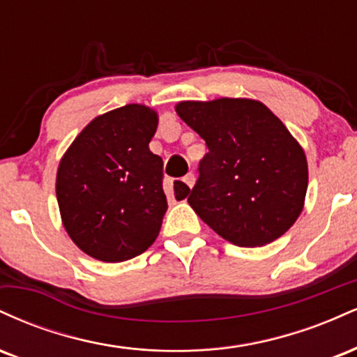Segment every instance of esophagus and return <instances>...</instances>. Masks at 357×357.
<instances>
[{"instance_id":"obj_1","label":"esophagus","mask_w":357,"mask_h":357,"mask_svg":"<svg viewBox=\"0 0 357 357\" xmlns=\"http://www.w3.org/2000/svg\"><path fill=\"white\" fill-rule=\"evenodd\" d=\"M183 181L186 183L188 186H190V188H192V186H195V174H191V173H190V174H186V176H184Z\"/></svg>"}]
</instances>
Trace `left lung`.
<instances>
[{
  "instance_id": "obj_1",
  "label": "left lung",
  "mask_w": 357,
  "mask_h": 357,
  "mask_svg": "<svg viewBox=\"0 0 357 357\" xmlns=\"http://www.w3.org/2000/svg\"><path fill=\"white\" fill-rule=\"evenodd\" d=\"M178 116L208 153L188 203L221 238L261 247L280 238L304 210L309 167L302 146L255 99L183 100Z\"/></svg>"
}]
</instances>
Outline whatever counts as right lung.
<instances>
[{
	"label": "right lung",
	"mask_w": 357,
	"mask_h": 357,
	"mask_svg": "<svg viewBox=\"0 0 357 357\" xmlns=\"http://www.w3.org/2000/svg\"><path fill=\"white\" fill-rule=\"evenodd\" d=\"M158 121V112L142 104L109 110L61 155L55 184L61 223L96 260H129L158 238L167 210L162 159L149 151ZM179 192L186 198L190 188L181 183Z\"/></svg>",
	"instance_id": "1"
}]
</instances>
